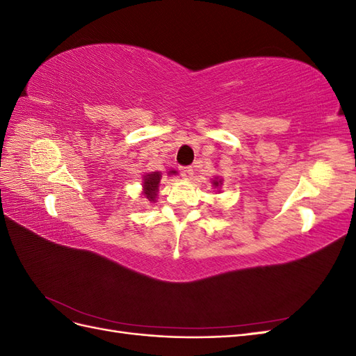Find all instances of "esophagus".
I'll list each match as a JSON object with an SVG mask.
<instances>
[{"mask_svg":"<svg viewBox=\"0 0 356 356\" xmlns=\"http://www.w3.org/2000/svg\"><path fill=\"white\" fill-rule=\"evenodd\" d=\"M179 170H181V177H182V178L191 179V177H193V168H190V166H182Z\"/></svg>","mask_w":356,"mask_h":356,"instance_id":"1","label":"esophagus"}]
</instances>
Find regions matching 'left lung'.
I'll list each match as a JSON object with an SVG mask.
<instances>
[{
    "label": "left lung",
    "mask_w": 356,
    "mask_h": 356,
    "mask_svg": "<svg viewBox=\"0 0 356 356\" xmlns=\"http://www.w3.org/2000/svg\"><path fill=\"white\" fill-rule=\"evenodd\" d=\"M222 178H220V177H213L212 179H211V184H212V187H213V190L217 191V193H221V187H222Z\"/></svg>",
    "instance_id": "8db88e82"
}]
</instances>
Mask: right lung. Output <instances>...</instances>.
<instances>
[{
	"label": "right lung",
	"instance_id": "right-lung-1",
	"mask_svg": "<svg viewBox=\"0 0 356 356\" xmlns=\"http://www.w3.org/2000/svg\"><path fill=\"white\" fill-rule=\"evenodd\" d=\"M168 177L177 175L175 169H169L166 172ZM163 179V174L161 172H144L143 175V195L147 199V202L156 203L157 202V195H159V188H160V182Z\"/></svg>",
	"mask_w": 356,
	"mask_h": 356
}]
</instances>
